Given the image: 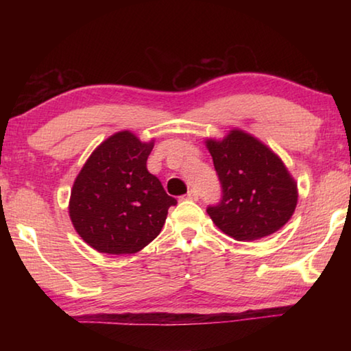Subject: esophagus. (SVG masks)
Here are the masks:
<instances>
[{
    "label": "esophagus",
    "mask_w": 351,
    "mask_h": 351,
    "mask_svg": "<svg viewBox=\"0 0 351 351\" xmlns=\"http://www.w3.org/2000/svg\"><path fill=\"white\" fill-rule=\"evenodd\" d=\"M186 198L190 199V201H197L198 199V192L195 189H190L187 195H186Z\"/></svg>",
    "instance_id": "34e87169"
}]
</instances>
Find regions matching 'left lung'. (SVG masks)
Returning a JSON list of instances; mask_svg holds the SVG:
<instances>
[{"instance_id":"obj_1","label":"left lung","mask_w":351,"mask_h":351,"mask_svg":"<svg viewBox=\"0 0 351 351\" xmlns=\"http://www.w3.org/2000/svg\"><path fill=\"white\" fill-rule=\"evenodd\" d=\"M221 182V201L207 207L212 221L239 241L263 239L282 229L297 206V184L282 159L243 130L207 139Z\"/></svg>"}]
</instances>
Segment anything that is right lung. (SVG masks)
I'll list each match as a JSON object with an SVG mask.
<instances>
[{
    "label": "right lung",
    "mask_w": 351,
    "mask_h": 351,
    "mask_svg": "<svg viewBox=\"0 0 351 351\" xmlns=\"http://www.w3.org/2000/svg\"><path fill=\"white\" fill-rule=\"evenodd\" d=\"M154 141L119 132L91 153L77 175L69 217L77 234L104 254H134L161 232L170 206L161 181L147 170Z\"/></svg>",
    "instance_id": "obj_1"
}]
</instances>
